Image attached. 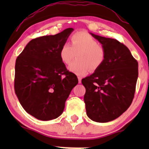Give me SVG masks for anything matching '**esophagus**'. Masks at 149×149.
Returning <instances> with one entry per match:
<instances>
[{"instance_id":"obj_1","label":"esophagus","mask_w":149,"mask_h":149,"mask_svg":"<svg viewBox=\"0 0 149 149\" xmlns=\"http://www.w3.org/2000/svg\"><path fill=\"white\" fill-rule=\"evenodd\" d=\"M78 79H79V84L81 83V79H82V78L80 77V76H79V77H78Z\"/></svg>"}]
</instances>
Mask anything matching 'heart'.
<instances>
[{
    "instance_id": "obj_1",
    "label": "heart",
    "mask_w": 149,
    "mask_h": 149,
    "mask_svg": "<svg viewBox=\"0 0 149 149\" xmlns=\"http://www.w3.org/2000/svg\"><path fill=\"white\" fill-rule=\"evenodd\" d=\"M71 45L64 44L60 49V58L69 65L77 54V61L71 63L68 70L78 76H84L89 70L101 66L105 58V50L100 42L88 33L79 31L71 37Z\"/></svg>"
}]
</instances>
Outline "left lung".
<instances>
[{
    "label": "left lung",
    "mask_w": 149,
    "mask_h": 149,
    "mask_svg": "<svg viewBox=\"0 0 149 149\" xmlns=\"http://www.w3.org/2000/svg\"><path fill=\"white\" fill-rule=\"evenodd\" d=\"M91 34L102 45L105 58L93 74L81 81L86 88V110L93 121L107 123L120 116L131 104L139 76V64L123 43Z\"/></svg>",
    "instance_id": "obj_1"
}]
</instances>
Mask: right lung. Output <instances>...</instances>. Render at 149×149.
Masks as SVG:
<instances>
[{"label": "right lung", "instance_id": "1", "mask_svg": "<svg viewBox=\"0 0 149 149\" xmlns=\"http://www.w3.org/2000/svg\"><path fill=\"white\" fill-rule=\"evenodd\" d=\"M73 31L68 28L55 35L33 39L16 58L15 93L25 111L40 120L58 118L79 82L60 58V49Z\"/></svg>", "mask_w": 149, "mask_h": 149}]
</instances>
